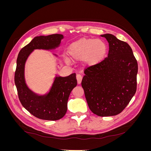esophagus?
I'll return each mask as SVG.
<instances>
[{
  "instance_id": "esophagus-1",
  "label": "esophagus",
  "mask_w": 151,
  "mask_h": 151,
  "mask_svg": "<svg viewBox=\"0 0 151 151\" xmlns=\"http://www.w3.org/2000/svg\"><path fill=\"white\" fill-rule=\"evenodd\" d=\"M76 79H77V83H78V84H80L81 83V81H82V79H83V77H82V76L81 75H77L76 76Z\"/></svg>"
}]
</instances>
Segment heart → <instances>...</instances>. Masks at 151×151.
<instances>
[{"instance_id":"b5f03b06","label":"heart","mask_w":151,"mask_h":151,"mask_svg":"<svg viewBox=\"0 0 151 151\" xmlns=\"http://www.w3.org/2000/svg\"><path fill=\"white\" fill-rule=\"evenodd\" d=\"M107 45L101 40L83 38L72 43L67 52L72 61L83 60L85 67H93L101 62L106 55ZM65 62H69L68 58Z\"/></svg>"}]
</instances>
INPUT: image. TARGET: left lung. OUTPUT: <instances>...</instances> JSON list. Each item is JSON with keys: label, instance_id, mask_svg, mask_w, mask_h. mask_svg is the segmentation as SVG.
Here are the masks:
<instances>
[{"label": "left lung", "instance_id": "1", "mask_svg": "<svg viewBox=\"0 0 151 151\" xmlns=\"http://www.w3.org/2000/svg\"><path fill=\"white\" fill-rule=\"evenodd\" d=\"M108 57L87 68L81 85L91 111L99 116H115L124 109L137 90L138 64L127 43L111 34Z\"/></svg>", "mask_w": 151, "mask_h": 151}]
</instances>
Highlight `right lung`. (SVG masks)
<instances>
[{"mask_svg":"<svg viewBox=\"0 0 151 151\" xmlns=\"http://www.w3.org/2000/svg\"><path fill=\"white\" fill-rule=\"evenodd\" d=\"M63 38V35L60 34L36 36L20 50L17 56L14 83L18 97L22 106L39 119L55 121L64 116L68 97L77 84L76 74L74 73L65 77H57L49 93L38 96L29 90L25 83V62L35 49L55 48L60 45Z\"/></svg>","mask_w":151,"mask_h":151,"instance_id":"1","label":"right lung"}]
</instances>
